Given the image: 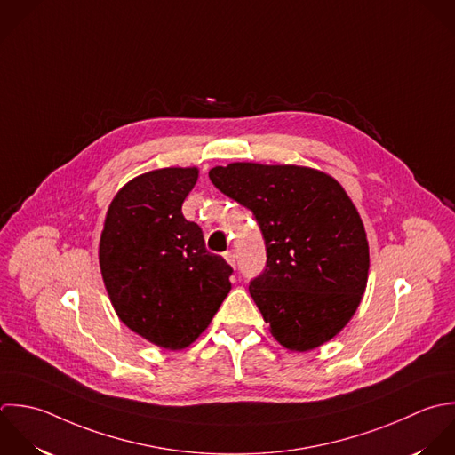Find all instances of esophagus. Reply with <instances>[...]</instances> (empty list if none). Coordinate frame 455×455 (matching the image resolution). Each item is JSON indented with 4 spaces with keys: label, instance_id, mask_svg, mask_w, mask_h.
Returning a JSON list of instances; mask_svg holds the SVG:
<instances>
[{
    "label": "esophagus",
    "instance_id": "1",
    "mask_svg": "<svg viewBox=\"0 0 455 455\" xmlns=\"http://www.w3.org/2000/svg\"><path fill=\"white\" fill-rule=\"evenodd\" d=\"M223 257H225V260L232 266V267H235V255L232 253V251H227V253H223Z\"/></svg>",
    "mask_w": 455,
    "mask_h": 455
}]
</instances>
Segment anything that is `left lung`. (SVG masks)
<instances>
[{
	"instance_id": "left-lung-1",
	"label": "left lung",
	"mask_w": 455,
	"mask_h": 455,
	"mask_svg": "<svg viewBox=\"0 0 455 455\" xmlns=\"http://www.w3.org/2000/svg\"><path fill=\"white\" fill-rule=\"evenodd\" d=\"M209 179L262 230L267 262L250 294L271 335L298 353L330 342L360 307L371 267L365 227L346 189L296 164L230 163Z\"/></svg>"
}]
</instances>
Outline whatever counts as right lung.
Wrapping results in <instances>:
<instances>
[{"mask_svg":"<svg viewBox=\"0 0 455 455\" xmlns=\"http://www.w3.org/2000/svg\"><path fill=\"white\" fill-rule=\"evenodd\" d=\"M198 168H159L131 179L111 200L99 266L118 319L170 351L191 346L232 289V267L209 253L182 214Z\"/></svg>","mask_w":455,"mask_h":455,"instance_id":"obj_1","label":"right lung"}]
</instances>
